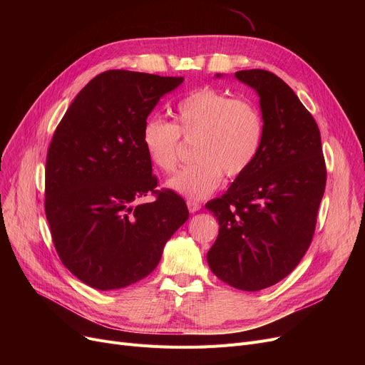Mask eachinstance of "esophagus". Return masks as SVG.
I'll list each match as a JSON object with an SVG mask.
<instances>
[{
  "label": "esophagus",
  "mask_w": 365,
  "mask_h": 365,
  "mask_svg": "<svg viewBox=\"0 0 365 365\" xmlns=\"http://www.w3.org/2000/svg\"><path fill=\"white\" fill-rule=\"evenodd\" d=\"M186 204H187V210H189V213H197L198 210L201 208V204H200L198 201H194V200H189Z\"/></svg>",
  "instance_id": "34e87169"
}]
</instances>
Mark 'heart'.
<instances>
[{
    "label": "heart",
    "instance_id": "heart-1",
    "mask_svg": "<svg viewBox=\"0 0 365 365\" xmlns=\"http://www.w3.org/2000/svg\"><path fill=\"white\" fill-rule=\"evenodd\" d=\"M176 124L149 117L140 142L149 161L164 173L179 165L180 136L195 140L194 164L168 180V186L190 200H204L220 186L223 175L238 178L257 158L264 124L256 105L231 99L215 88L190 91L176 105Z\"/></svg>",
    "mask_w": 365,
    "mask_h": 365
}]
</instances>
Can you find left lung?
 Wrapping results in <instances>:
<instances>
[{
  "label": "left lung",
  "mask_w": 365,
  "mask_h": 365,
  "mask_svg": "<svg viewBox=\"0 0 365 365\" xmlns=\"http://www.w3.org/2000/svg\"><path fill=\"white\" fill-rule=\"evenodd\" d=\"M235 78L257 93L264 134L252 167L205 204L219 222L207 262L234 289L259 292L289 275L311 245L327 171L318 125L296 93L269 71Z\"/></svg>",
  "instance_id": "8db88e82"
}]
</instances>
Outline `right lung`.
<instances>
[{"label":"right lung","mask_w":365,"mask_h":365,"mask_svg":"<svg viewBox=\"0 0 365 365\" xmlns=\"http://www.w3.org/2000/svg\"><path fill=\"white\" fill-rule=\"evenodd\" d=\"M183 76L113 69L78 93L57 125L46 163V217L62 263L96 290L148 277L187 207L158 182L140 136L149 113Z\"/></svg>","instance_id":"obj_1"}]
</instances>
